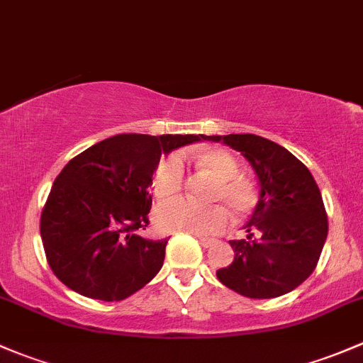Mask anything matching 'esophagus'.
I'll list each match as a JSON object with an SVG mask.
<instances>
[{"label": "esophagus", "instance_id": "esophagus-1", "mask_svg": "<svg viewBox=\"0 0 363 363\" xmlns=\"http://www.w3.org/2000/svg\"><path fill=\"white\" fill-rule=\"evenodd\" d=\"M196 238L199 239L201 246H204V248H208V246H211L213 242H215V239H211V238H203V236H196Z\"/></svg>", "mask_w": 363, "mask_h": 363}]
</instances>
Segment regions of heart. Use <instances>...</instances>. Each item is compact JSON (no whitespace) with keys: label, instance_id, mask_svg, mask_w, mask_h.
<instances>
[{"label":"heart","instance_id":"1","mask_svg":"<svg viewBox=\"0 0 363 363\" xmlns=\"http://www.w3.org/2000/svg\"><path fill=\"white\" fill-rule=\"evenodd\" d=\"M199 167L216 178L211 201L222 203L234 216H245L257 203V194L252 183L239 177V164L233 155L222 148H211L197 155ZM185 182V166L180 154H169L157 164L152 186L159 199L177 196ZM221 204L199 206L182 199H171L160 204L155 211L157 225L166 233L215 234L227 225V209Z\"/></svg>","mask_w":363,"mask_h":363}]
</instances>
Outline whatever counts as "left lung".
Masks as SVG:
<instances>
[{"mask_svg":"<svg viewBox=\"0 0 363 363\" xmlns=\"http://www.w3.org/2000/svg\"><path fill=\"white\" fill-rule=\"evenodd\" d=\"M241 152L260 183V197L246 222V239L229 241L233 264L216 278L250 298L292 292L311 276L328 233L327 211L315 178L285 147L255 134L208 136Z\"/></svg>","mask_w":363,"mask_h":363,"instance_id":"1","label":"left lung"}]
</instances>
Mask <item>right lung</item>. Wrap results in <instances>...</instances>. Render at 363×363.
<instances>
[{
	"label": "right lung",
	"instance_id": "add662e5",
	"mask_svg": "<svg viewBox=\"0 0 363 363\" xmlns=\"http://www.w3.org/2000/svg\"><path fill=\"white\" fill-rule=\"evenodd\" d=\"M204 138L118 134L66 164L45 203L40 233L48 265L68 289L111 302L155 278L167 239L138 234L148 225V186L160 155Z\"/></svg>",
	"mask_w": 363,
	"mask_h": 363
}]
</instances>
